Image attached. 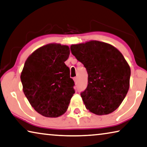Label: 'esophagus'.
Masks as SVG:
<instances>
[{
    "label": "esophagus",
    "instance_id": "34e87169",
    "mask_svg": "<svg viewBox=\"0 0 147 147\" xmlns=\"http://www.w3.org/2000/svg\"><path fill=\"white\" fill-rule=\"evenodd\" d=\"M73 80H74V82H77V80H78V78H77V77H74Z\"/></svg>",
    "mask_w": 147,
    "mask_h": 147
}]
</instances>
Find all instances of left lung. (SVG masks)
Listing matches in <instances>:
<instances>
[{"label":"left lung","mask_w":147,"mask_h":147,"mask_svg":"<svg viewBox=\"0 0 147 147\" xmlns=\"http://www.w3.org/2000/svg\"><path fill=\"white\" fill-rule=\"evenodd\" d=\"M71 51L88 74V86L80 94L86 109L97 115L113 113L129 88L131 69L123 55L113 46L97 40L73 44Z\"/></svg>","instance_id":"obj_1"}]
</instances>
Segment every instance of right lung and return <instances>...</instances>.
<instances>
[{"instance_id": "right-lung-1", "label": "right lung", "mask_w": 147, "mask_h": 147, "mask_svg": "<svg viewBox=\"0 0 147 147\" xmlns=\"http://www.w3.org/2000/svg\"><path fill=\"white\" fill-rule=\"evenodd\" d=\"M69 54L68 46L47 44L29 55L21 73L25 95L34 110L46 117L63 115L75 93L65 64Z\"/></svg>"}]
</instances>
